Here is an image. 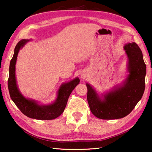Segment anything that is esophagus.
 Instances as JSON below:
<instances>
[{"label": "esophagus", "mask_w": 152, "mask_h": 152, "mask_svg": "<svg viewBox=\"0 0 152 152\" xmlns=\"http://www.w3.org/2000/svg\"><path fill=\"white\" fill-rule=\"evenodd\" d=\"M81 78H85V76H84V74H83V75H82H82H81Z\"/></svg>", "instance_id": "esophagus-1"}]
</instances>
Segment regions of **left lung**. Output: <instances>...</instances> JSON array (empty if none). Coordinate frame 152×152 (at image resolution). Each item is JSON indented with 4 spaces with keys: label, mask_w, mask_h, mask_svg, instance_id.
Segmentation results:
<instances>
[{
    "label": "left lung",
    "mask_w": 152,
    "mask_h": 152,
    "mask_svg": "<svg viewBox=\"0 0 152 152\" xmlns=\"http://www.w3.org/2000/svg\"><path fill=\"white\" fill-rule=\"evenodd\" d=\"M124 50L128 57L129 74L121 85L104 94L102 99L86 84L90 109L99 119H117L127 116L140 101L145 91L146 66L141 50L135 42L126 44Z\"/></svg>",
    "instance_id": "obj_1"
}]
</instances>
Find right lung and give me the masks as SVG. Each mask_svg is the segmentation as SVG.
Segmentation results:
<instances>
[{"instance_id": "right-lung-1", "label": "right lung", "mask_w": 152, "mask_h": 152, "mask_svg": "<svg viewBox=\"0 0 152 152\" xmlns=\"http://www.w3.org/2000/svg\"><path fill=\"white\" fill-rule=\"evenodd\" d=\"M28 39H22L17 43L15 48L13 57L9 66L8 88L12 101L25 115L29 118L39 120H51L60 116L64 112L71 92L80 82L76 78L66 83L62 84L58 92V96L55 102L50 104H39L34 100L27 99L23 96L18 88L15 77V65L18 53L20 48L25 45Z\"/></svg>"}]
</instances>
